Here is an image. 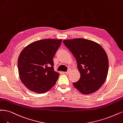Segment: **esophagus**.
<instances>
[{
	"mask_svg": "<svg viewBox=\"0 0 123 123\" xmlns=\"http://www.w3.org/2000/svg\"><path fill=\"white\" fill-rule=\"evenodd\" d=\"M70 69H69L67 72H65V74H68L70 73Z\"/></svg>",
	"mask_w": 123,
	"mask_h": 123,
	"instance_id": "1",
	"label": "esophagus"
}]
</instances>
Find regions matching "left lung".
Here are the masks:
<instances>
[{
  "label": "left lung",
  "mask_w": 123,
  "mask_h": 123,
  "mask_svg": "<svg viewBox=\"0 0 123 123\" xmlns=\"http://www.w3.org/2000/svg\"><path fill=\"white\" fill-rule=\"evenodd\" d=\"M76 59L80 80L73 85L84 94L93 93L105 82L108 70V59L100 45L84 38L63 41Z\"/></svg>",
  "instance_id": "left-lung-1"
}]
</instances>
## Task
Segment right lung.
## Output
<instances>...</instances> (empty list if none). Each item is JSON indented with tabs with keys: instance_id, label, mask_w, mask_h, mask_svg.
Here are the masks:
<instances>
[{
	"instance_id": "add662e5",
	"label": "right lung",
	"mask_w": 123,
	"mask_h": 123,
	"mask_svg": "<svg viewBox=\"0 0 123 123\" xmlns=\"http://www.w3.org/2000/svg\"><path fill=\"white\" fill-rule=\"evenodd\" d=\"M62 41L37 40L23 49L18 58V68L21 80L27 89L42 94L55 85L60 74L54 71L53 58Z\"/></svg>"
}]
</instances>
